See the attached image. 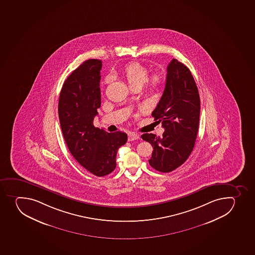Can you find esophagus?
<instances>
[{"mask_svg": "<svg viewBox=\"0 0 255 255\" xmlns=\"http://www.w3.org/2000/svg\"><path fill=\"white\" fill-rule=\"evenodd\" d=\"M138 134H137V133H128V141H133L135 140V139H138Z\"/></svg>", "mask_w": 255, "mask_h": 255, "instance_id": "esophagus-1", "label": "esophagus"}]
</instances>
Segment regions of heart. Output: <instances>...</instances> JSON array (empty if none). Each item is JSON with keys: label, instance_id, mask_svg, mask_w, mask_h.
Returning a JSON list of instances; mask_svg holds the SVG:
<instances>
[{"label": "heart", "instance_id": "1", "mask_svg": "<svg viewBox=\"0 0 255 255\" xmlns=\"http://www.w3.org/2000/svg\"><path fill=\"white\" fill-rule=\"evenodd\" d=\"M148 68L138 62L128 63L123 69V75L131 88L136 87L141 88L147 82L151 89H158L163 84V76L160 73H154L148 78ZM112 80V76H108L105 83L107 84L111 83Z\"/></svg>", "mask_w": 255, "mask_h": 255}]
</instances>
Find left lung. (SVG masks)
<instances>
[{
	"mask_svg": "<svg viewBox=\"0 0 255 255\" xmlns=\"http://www.w3.org/2000/svg\"><path fill=\"white\" fill-rule=\"evenodd\" d=\"M167 72L164 91L152 112L164 132L161 137L148 133L141 136L153 147L149 165L161 172H172L185 163L194 148L199 127V92L191 71L173 58Z\"/></svg>",
	"mask_w": 255,
	"mask_h": 255,
	"instance_id": "8db88e82",
	"label": "left lung"
}]
</instances>
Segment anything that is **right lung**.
<instances>
[{"instance_id": "obj_1", "label": "right lung", "mask_w": 255, "mask_h": 255, "mask_svg": "<svg viewBox=\"0 0 255 255\" xmlns=\"http://www.w3.org/2000/svg\"><path fill=\"white\" fill-rule=\"evenodd\" d=\"M102 67L99 59L83 62L66 79L58 100V117L68 149L78 163L97 177L114 171L117 151L127 141L124 132L108 133L93 125L101 107Z\"/></svg>"}]
</instances>
